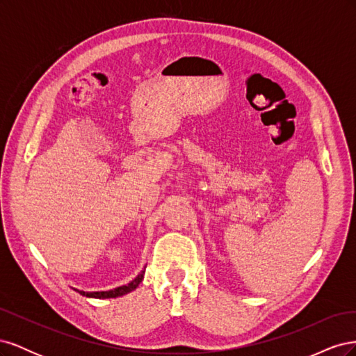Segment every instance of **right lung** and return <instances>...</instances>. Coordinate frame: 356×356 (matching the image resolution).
<instances>
[{"label":"right lung","instance_id":"right-lung-1","mask_svg":"<svg viewBox=\"0 0 356 356\" xmlns=\"http://www.w3.org/2000/svg\"><path fill=\"white\" fill-rule=\"evenodd\" d=\"M144 272L143 270L141 273H139L132 282H129L127 285H122V286H117L114 289H110V291H93V293H88V291H80V289H75L77 293H80L81 296L84 297H92V298H115V297H122L127 293H131V291L136 289V286L143 282L144 279Z\"/></svg>","mask_w":356,"mask_h":356}]
</instances>
